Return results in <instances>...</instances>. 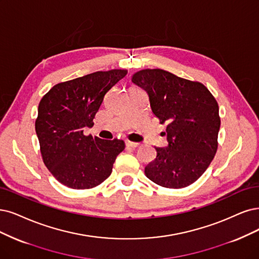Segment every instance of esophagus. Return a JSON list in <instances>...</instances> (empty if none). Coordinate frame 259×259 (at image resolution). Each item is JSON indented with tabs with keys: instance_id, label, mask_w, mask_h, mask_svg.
<instances>
[{
	"instance_id": "34e87169",
	"label": "esophagus",
	"mask_w": 259,
	"mask_h": 259,
	"mask_svg": "<svg viewBox=\"0 0 259 259\" xmlns=\"http://www.w3.org/2000/svg\"><path fill=\"white\" fill-rule=\"evenodd\" d=\"M126 146H127V147H132V148H136V147H139V146H140V143H135V142H130V141H127V142H126Z\"/></svg>"
}]
</instances>
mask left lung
Here are the masks:
<instances>
[{
  "mask_svg": "<svg viewBox=\"0 0 259 259\" xmlns=\"http://www.w3.org/2000/svg\"><path fill=\"white\" fill-rule=\"evenodd\" d=\"M132 82L145 90L152 114L166 123L167 147H156V159L145 167L155 184L186 188L202 176L218 149L221 119L219 104L206 86L163 69H142Z\"/></svg>",
  "mask_w": 259,
  "mask_h": 259,
  "instance_id": "8db88e82",
  "label": "left lung"
}]
</instances>
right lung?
Instances as JSON below:
<instances>
[{"label": "right lung", "instance_id": "right-lung-1", "mask_svg": "<svg viewBox=\"0 0 259 259\" xmlns=\"http://www.w3.org/2000/svg\"><path fill=\"white\" fill-rule=\"evenodd\" d=\"M127 72L96 71L56 84L41 98L35 130L44 163L62 185L92 189L111 175L124 142L84 136L83 129L93 126L104 95Z\"/></svg>", "mask_w": 259, "mask_h": 259}]
</instances>
